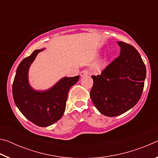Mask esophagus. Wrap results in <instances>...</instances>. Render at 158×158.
Wrapping results in <instances>:
<instances>
[{"label":"esophagus","mask_w":158,"mask_h":158,"mask_svg":"<svg viewBox=\"0 0 158 158\" xmlns=\"http://www.w3.org/2000/svg\"><path fill=\"white\" fill-rule=\"evenodd\" d=\"M89 69H84V70H82L81 72V73H80V75H81V77H84V76H86L89 74Z\"/></svg>","instance_id":"34e87169"}]
</instances>
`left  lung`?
Segmentation results:
<instances>
[{"instance_id": "left-lung-1", "label": "left lung", "mask_w": 158, "mask_h": 158, "mask_svg": "<svg viewBox=\"0 0 158 158\" xmlns=\"http://www.w3.org/2000/svg\"><path fill=\"white\" fill-rule=\"evenodd\" d=\"M119 56L103 69L92 75L90 98L98 110L109 117L117 116L132 108L142 94L146 69L137 50L132 45L118 42Z\"/></svg>"}]
</instances>
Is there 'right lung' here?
I'll use <instances>...</instances> for the list:
<instances>
[{
	"mask_svg": "<svg viewBox=\"0 0 158 158\" xmlns=\"http://www.w3.org/2000/svg\"><path fill=\"white\" fill-rule=\"evenodd\" d=\"M43 50L34 51L19 65L12 84V95L15 105L26 118L37 126L47 127L63 116L69 90L78 81L79 76L63 77L45 91L32 89L28 79V69L37 53Z\"/></svg>",
	"mask_w": 158,
	"mask_h": 158,
	"instance_id": "add662e5",
	"label": "right lung"
}]
</instances>
